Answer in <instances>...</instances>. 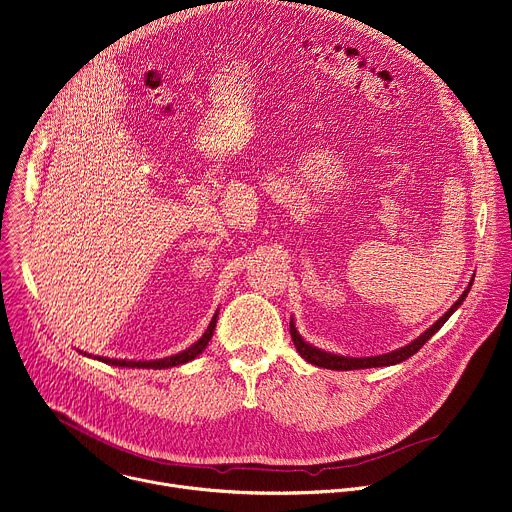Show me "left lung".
<instances>
[{
    "label": "left lung",
    "mask_w": 512,
    "mask_h": 512,
    "mask_svg": "<svg viewBox=\"0 0 512 512\" xmlns=\"http://www.w3.org/2000/svg\"><path fill=\"white\" fill-rule=\"evenodd\" d=\"M474 282V280H472ZM472 282L468 286V290L463 292L459 296V300L433 324V327H429L421 337L414 339L410 345H404L392 353H384V355H374V357H345V355H335V353H327L322 349H316L312 347L310 343H306L300 333L296 331V324H294V318L290 320V335H292V341L298 349V353L312 365H318V367H327V369H339V371H347V369H367V367H386V365H396L400 361H406L410 355H414L418 349H421L441 327L447 322V318L461 306V302L466 300L470 288H472Z\"/></svg>",
    "instance_id": "1"
}]
</instances>
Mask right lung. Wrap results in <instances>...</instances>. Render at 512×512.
Wrapping results in <instances>:
<instances>
[{"label":"right lung","instance_id":"add662e5","mask_svg":"<svg viewBox=\"0 0 512 512\" xmlns=\"http://www.w3.org/2000/svg\"><path fill=\"white\" fill-rule=\"evenodd\" d=\"M216 318H218V314L212 316L206 333L192 347H188V349L177 353V355L155 359V361H126V359H108V357H96V359H100L104 363H110V365H116V367H143V369H165V367H175V365H181V363H188V361L196 359L208 347V343H210V339L214 335V329H216Z\"/></svg>","mask_w":512,"mask_h":512}]
</instances>
